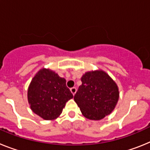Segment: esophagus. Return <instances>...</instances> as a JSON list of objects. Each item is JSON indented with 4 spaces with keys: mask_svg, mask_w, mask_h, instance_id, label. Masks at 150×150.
I'll return each mask as SVG.
<instances>
[{
    "mask_svg": "<svg viewBox=\"0 0 150 150\" xmlns=\"http://www.w3.org/2000/svg\"><path fill=\"white\" fill-rule=\"evenodd\" d=\"M70 91H71V92L72 94L75 95V93H76V91H77V88H75V87H73V88H71V89H70Z\"/></svg>",
    "mask_w": 150,
    "mask_h": 150,
    "instance_id": "1",
    "label": "esophagus"
}]
</instances>
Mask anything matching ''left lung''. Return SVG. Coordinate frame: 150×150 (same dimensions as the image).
I'll return each instance as SVG.
<instances>
[{"label": "left lung", "instance_id": "obj_1", "mask_svg": "<svg viewBox=\"0 0 150 150\" xmlns=\"http://www.w3.org/2000/svg\"><path fill=\"white\" fill-rule=\"evenodd\" d=\"M74 100L85 118L100 120L110 114L119 97L114 81L103 71L86 72Z\"/></svg>", "mask_w": 150, "mask_h": 150}]
</instances>
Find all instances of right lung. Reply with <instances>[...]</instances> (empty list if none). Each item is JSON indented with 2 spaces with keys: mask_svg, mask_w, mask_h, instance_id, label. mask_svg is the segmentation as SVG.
<instances>
[{
  "mask_svg": "<svg viewBox=\"0 0 150 150\" xmlns=\"http://www.w3.org/2000/svg\"><path fill=\"white\" fill-rule=\"evenodd\" d=\"M73 97L66 81L54 71L43 69L32 80L28 100L34 112L45 120L55 119L62 113L66 102Z\"/></svg>",
  "mask_w": 150,
  "mask_h": 150,
  "instance_id": "add662e5",
  "label": "right lung"
}]
</instances>
